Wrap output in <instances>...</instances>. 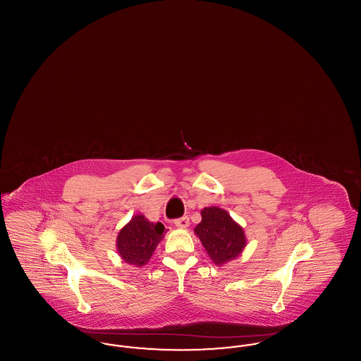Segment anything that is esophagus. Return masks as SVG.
<instances>
[{
  "instance_id": "obj_1",
  "label": "esophagus",
  "mask_w": 361,
  "mask_h": 361,
  "mask_svg": "<svg viewBox=\"0 0 361 361\" xmlns=\"http://www.w3.org/2000/svg\"><path fill=\"white\" fill-rule=\"evenodd\" d=\"M174 226L178 227V228H187L189 226L188 216H183V218H180V219H176V221H174Z\"/></svg>"
}]
</instances>
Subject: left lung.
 <instances>
[{
	"mask_svg": "<svg viewBox=\"0 0 361 361\" xmlns=\"http://www.w3.org/2000/svg\"><path fill=\"white\" fill-rule=\"evenodd\" d=\"M200 214L202 222L195 227V234L211 261L222 267L240 256L247 240L243 228L230 214L219 207H206Z\"/></svg>",
	"mask_w": 361,
	"mask_h": 361,
	"instance_id": "1",
	"label": "left lung"
}]
</instances>
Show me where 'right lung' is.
I'll return each instance as SVG.
<instances>
[{"mask_svg":"<svg viewBox=\"0 0 361 361\" xmlns=\"http://www.w3.org/2000/svg\"><path fill=\"white\" fill-rule=\"evenodd\" d=\"M165 233L161 222L154 224L145 215H134L128 224L121 227L116 238V250L124 262L137 268L145 267Z\"/></svg>","mask_w":361,"mask_h":361,"instance_id":"1","label":"right lung"}]
</instances>
